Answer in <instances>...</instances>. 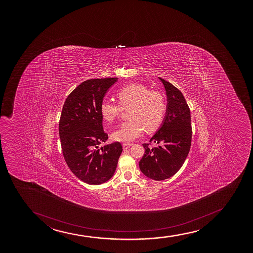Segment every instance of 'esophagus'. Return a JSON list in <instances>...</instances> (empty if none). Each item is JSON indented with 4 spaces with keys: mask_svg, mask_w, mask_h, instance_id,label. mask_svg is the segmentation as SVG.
<instances>
[{
    "mask_svg": "<svg viewBox=\"0 0 253 253\" xmlns=\"http://www.w3.org/2000/svg\"><path fill=\"white\" fill-rule=\"evenodd\" d=\"M130 147H131V144H130V143H124V144H123V148H124V149H127V148H130Z\"/></svg>",
    "mask_w": 253,
    "mask_h": 253,
    "instance_id": "1",
    "label": "esophagus"
}]
</instances>
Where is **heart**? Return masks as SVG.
Segmentation results:
<instances>
[{
    "mask_svg": "<svg viewBox=\"0 0 253 253\" xmlns=\"http://www.w3.org/2000/svg\"><path fill=\"white\" fill-rule=\"evenodd\" d=\"M118 103L104 101L100 114L107 122L119 118L122 110L128 109L130 118L122 123L112 134V138L122 142H131L139 137L144 127L152 131L160 126L166 111L165 96L160 91L150 90L139 84H131L121 87L116 93Z\"/></svg>",
    "mask_w": 253,
    "mask_h": 253,
    "instance_id": "heart-1",
    "label": "heart"
}]
</instances>
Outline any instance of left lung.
<instances>
[{
    "mask_svg": "<svg viewBox=\"0 0 253 253\" xmlns=\"http://www.w3.org/2000/svg\"><path fill=\"white\" fill-rule=\"evenodd\" d=\"M167 94V111L161 127L149 143H143L145 153L139 168L146 176L154 180L173 176L183 166L192 143L191 112L185 97L177 87L160 79ZM152 143L157 146L153 147Z\"/></svg>",
    "mask_w": 253,
    "mask_h": 253,
    "instance_id": "1",
    "label": "left lung"
}]
</instances>
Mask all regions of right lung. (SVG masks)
<instances>
[{"instance_id":"right-lung-1","label":"right lung","mask_w":253,"mask_h":253,"mask_svg":"<svg viewBox=\"0 0 253 253\" xmlns=\"http://www.w3.org/2000/svg\"><path fill=\"white\" fill-rule=\"evenodd\" d=\"M117 78L83 82L67 96L59 122V135L65 161L84 182L100 185L116 171L122 154L121 142L99 148L108 139L100 114L104 96Z\"/></svg>"}]
</instances>
